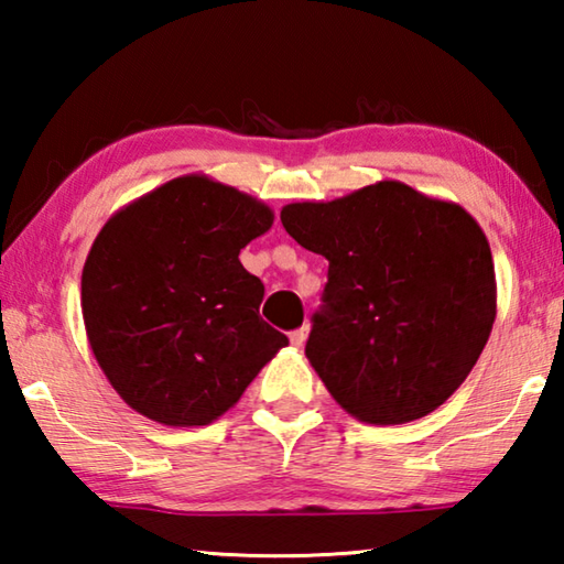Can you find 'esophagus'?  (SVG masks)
Masks as SVG:
<instances>
[{
  "instance_id": "esophagus-1",
  "label": "esophagus",
  "mask_w": 564,
  "mask_h": 564,
  "mask_svg": "<svg viewBox=\"0 0 564 564\" xmlns=\"http://www.w3.org/2000/svg\"><path fill=\"white\" fill-rule=\"evenodd\" d=\"M291 346H295V348H301L303 343H305V338H308V326H303V328H299V330H291Z\"/></svg>"
}]
</instances>
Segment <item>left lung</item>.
<instances>
[{
	"instance_id": "obj_1",
	"label": "left lung",
	"mask_w": 564,
	"mask_h": 564,
	"mask_svg": "<svg viewBox=\"0 0 564 564\" xmlns=\"http://www.w3.org/2000/svg\"><path fill=\"white\" fill-rule=\"evenodd\" d=\"M281 224L326 256L328 283L305 356L352 417L400 425L443 405L495 323V265L463 206L400 181L336 202L289 204Z\"/></svg>"
}]
</instances>
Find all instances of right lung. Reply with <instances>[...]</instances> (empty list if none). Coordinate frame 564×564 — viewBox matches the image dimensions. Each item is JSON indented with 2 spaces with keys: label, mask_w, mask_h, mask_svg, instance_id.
Returning <instances> with one entry per match:
<instances>
[{
  "label": "right lung",
  "mask_w": 564,
  "mask_h": 564,
  "mask_svg": "<svg viewBox=\"0 0 564 564\" xmlns=\"http://www.w3.org/2000/svg\"><path fill=\"white\" fill-rule=\"evenodd\" d=\"M271 224L269 206L202 174L104 224L82 271V313L123 403L171 427L208 425L289 346L259 316L261 279L238 261Z\"/></svg>",
  "instance_id": "right-lung-1"
}]
</instances>
